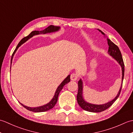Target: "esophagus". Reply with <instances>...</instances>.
I'll list each match as a JSON object with an SVG mask.
<instances>
[{"label": "esophagus", "instance_id": "34e87169", "mask_svg": "<svg viewBox=\"0 0 133 133\" xmlns=\"http://www.w3.org/2000/svg\"><path fill=\"white\" fill-rule=\"evenodd\" d=\"M78 78V76L77 74H75V73H73L71 75V77H70V78H71V79L72 81H75L76 80H77V79Z\"/></svg>", "mask_w": 133, "mask_h": 133}]
</instances>
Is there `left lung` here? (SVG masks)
<instances>
[{"instance_id": "obj_1", "label": "left lung", "mask_w": 133, "mask_h": 133, "mask_svg": "<svg viewBox=\"0 0 133 133\" xmlns=\"http://www.w3.org/2000/svg\"><path fill=\"white\" fill-rule=\"evenodd\" d=\"M98 30H99V31L101 32L103 35H105V34H104L101 30L99 29ZM107 41L109 45L108 54L110 56H112L118 63H119V64L121 67V69H122V84H121V86L117 96L113 99L108 102L107 103H104L102 104H95L87 102L84 100L83 95V82L82 80V79H80L78 83V91L77 96V102L79 105L80 106L82 109L89 112H99L108 109L109 107H110L114 103V102L119 97L121 91V89H122V82L124 78V72H125V66H124L122 54H121V52L120 51L119 48H118V47L116 44H115L113 42L111 41V40L109 38H107Z\"/></svg>"}]
</instances>
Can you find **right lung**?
<instances>
[{
	"mask_svg": "<svg viewBox=\"0 0 133 133\" xmlns=\"http://www.w3.org/2000/svg\"><path fill=\"white\" fill-rule=\"evenodd\" d=\"M60 29L61 27L59 26H52V25H51V26L47 27L46 29H45L44 30L42 31H33L31 32L29 35L26 36V37H24V38L22 39L21 41V42H19V44H18V46H17V47H16L15 51H14V52H13V54L12 55V59L13 58V56L14 54H15V53L16 52L17 50L18 49V48L21 46L22 44L24 43L25 42H26L27 40H29L30 38H32L33 36L39 35V34H47V33L55 32L56 31H58L60 30ZM10 69H11V67H10ZM10 71H11V70H10ZM70 81V75H69L66 78L64 79L63 81L60 84V85L58 87V88L56 89L55 94L54 95L52 99L51 100L49 103H47L46 104H44L43 106H41L36 107H28V106H25L24 104H22L20 102L19 103H21L24 107H25L26 109L31 111L39 112H44V111H48V110L52 109L53 107L55 106L56 102H57L59 92H61V91L62 90V89H63V87L65 84L68 83Z\"/></svg>",
	"mask_w": 133,
	"mask_h": 133,
	"instance_id": "1",
	"label": "right lung"
}]
</instances>
